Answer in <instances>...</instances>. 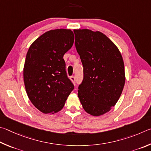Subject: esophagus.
Wrapping results in <instances>:
<instances>
[{"label": "esophagus", "mask_w": 151, "mask_h": 151, "mask_svg": "<svg viewBox=\"0 0 151 151\" xmlns=\"http://www.w3.org/2000/svg\"><path fill=\"white\" fill-rule=\"evenodd\" d=\"M70 80H71V81H72L73 83H76V77L75 76H71L70 77Z\"/></svg>", "instance_id": "1"}]
</instances>
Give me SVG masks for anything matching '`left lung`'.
<instances>
[{"instance_id": "obj_1", "label": "left lung", "mask_w": 151, "mask_h": 151, "mask_svg": "<svg viewBox=\"0 0 151 151\" xmlns=\"http://www.w3.org/2000/svg\"><path fill=\"white\" fill-rule=\"evenodd\" d=\"M76 47L83 66L78 97L87 113L100 116L115 106L125 82V67L118 47L101 32L73 30Z\"/></svg>"}]
</instances>
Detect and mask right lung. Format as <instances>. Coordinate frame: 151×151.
I'll return each mask as SVG.
<instances>
[{
	"label": "right lung",
	"mask_w": 151,
	"mask_h": 151,
	"mask_svg": "<svg viewBox=\"0 0 151 151\" xmlns=\"http://www.w3.org/2000/svg\"><path fill=\"white\" fill-rule=\"evenodd\" d=\"M73 42L70 29H55L38 37L28 50L23 70L25 89L32 104L42 113L60 111L74 88L63 58Z\"/></svg>",
	"instance_id": "1"
}]
</instances>
